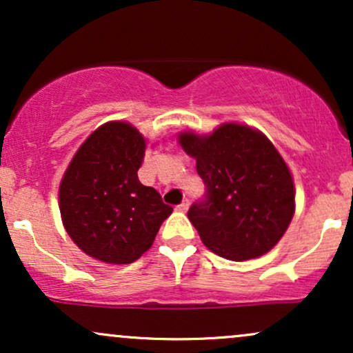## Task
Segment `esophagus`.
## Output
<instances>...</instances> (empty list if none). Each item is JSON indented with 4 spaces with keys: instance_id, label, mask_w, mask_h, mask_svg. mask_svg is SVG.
Masks as SVG:
<instances>
[{
    "instance_id": "obj_1",
    "label": "esophagus",
    "mask_w": 353,
    "mask_h": 353,
    "mask_svg": "<svg viewBox=\"0 0 353 353\" xmlns=\"http://www.w3.org/2000/svg\"><path fill=\"white\" fill-rule=\"evenodd\" d=\"M189 204H190L189 199H184L179 205H177V210H182V212H185V210L189 209Z\"/></svg>"
}]
</instances>
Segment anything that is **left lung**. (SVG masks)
<instances>
[{"mask_svg":"<svg viewBox=\"0 0 353 353\" xmlns=\"http://www.w3.org/2000/svg\"><path fill=\"white\" fill-rule=\"evenodd\" d=\"M205 184L188 217L205 245L229 261H249L281 241L295 210L294 181L281 154L249 125L222 124L210 136L182 132Z\"/></svg>","mask_w":353,"mask_h":353,"instance_id":"left-lung-1","label":"left lung"}]
</instances>
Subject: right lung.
<instances>
[{
	"label": "right lung",
	"instance_id": "add662e5",
	"mask_svg": "<svg viewBox=\"0 0 353 353\" xmlns=\"http://www.w3.org/2000/svg\"><path fill=\"white\" fill-rule=\"evenodd\" d=\"M145 141L131 124L96 129L72 157L59 185L66 232L83 252L108 264H131L171 216L154 188L139 182Z\"/></svg>",
	"mask_w": 353,
	"mask_h": 353
}]
</instances>
